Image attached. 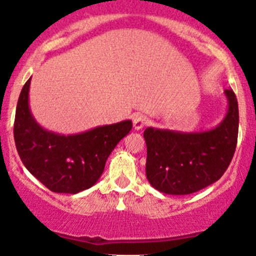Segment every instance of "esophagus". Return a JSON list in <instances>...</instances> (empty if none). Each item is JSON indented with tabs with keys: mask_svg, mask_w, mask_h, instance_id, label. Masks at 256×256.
<instances>
[{
	"mask_svg": "<svg viewBox=\"0 0 256 256\" xmlns=\"http://www.w3.org/2000/svg\"><path fill=\"white\" fill-rule=\"evenodd\" d=\"M132 124H134V128H135V130H140V128H144V125L146 124V117L144 116V114H135L132 118Z\"/></svg>",
	"mask_w": 256,
	"mask_h": 256,
	"instance_id": "esophagus-1",
	"label": "esophagus"
}]
</instances>
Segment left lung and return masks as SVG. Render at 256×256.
<instances>
[{"label": "left lung", "instance_id": "8db88e82", "mask_svg": "<svg viewBox=\"0 0 256 256\" xmlns=\"http://www.w3.org/2000/svg\"><path fill=\"white\" fill-rule=\"evenodd\" d=\"M228 114L218 126L200 132L148 128L146 178L166 194H190L217 182L232 160L238 144V106L232 90H225Z\"/></svg>", "mask_w": 256, "mask_h": 256}]
</instances>
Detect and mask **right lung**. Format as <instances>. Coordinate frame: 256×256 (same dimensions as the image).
Wrapping results in <instances>:
<instances>
[{
	"label": "right lung",
	"instance_id": "1",
	"mask_svg": "<svg viewBox=\"0 0 256 256\" xmlns=\"http://www.w3.org/2000/svg\"><path fill=\"white\" fill-rule=\"evenodd\" d=\"M30 80L18 101L14 138L21 162L52 192L76 193L92 187L118 142L130 132V120L98 126L76 135H59L42 128L28 108Z\"/></svg>",
	"mask_w": 256,
	"mask_h": 256
}]
</instances>
